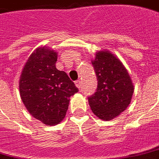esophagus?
Here are the masks:
<instances>
[{
  "mask_svg": "<svg viewBox=\"0 0 159 159\" xmlns=\"http://www.w3.org/2000/svg\"><path fill=\"white\" fill-rule=\"evenodd\" d=\"M75 85H76V87H77V88L80 89L81 85H82V83H81V81L80 80L75 81Z\"/></svg>",
  "mask_w": 159,
  "mask_h": 159,
  "instance_id": "1",
  "label": "esophagus"
}]
</instances>
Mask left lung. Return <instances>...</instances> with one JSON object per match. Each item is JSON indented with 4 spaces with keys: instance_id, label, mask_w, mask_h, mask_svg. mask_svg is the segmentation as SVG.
Masks as SVG:
<instances>
[{
    "instance_id": "1",
    "label": "left lung",
    "mask_w": 159,
    "mask_h": 159,
    "mask_svg": "<svg viewBox=\"0 0 159 159\" xmlns=\"http://www.w3.org/2000/svg\"><path fill=\"white\" fill-rule=\"evenodd\" d=\"M91 63L97 75V89L88 97L89 105L100 119L112 120L129 105L134 84L122 62L107 50L98 51Z\"/></svg>"
}]
</instances>
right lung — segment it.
I'll return each instance as SVG.
<instances>
[{
	"label": "right lung",
	"instance_id": "add662e5",
	"mask_svg": "<svg viewBox=\"0 0 159 159\" xmlns=\"http://www.w3.org/2000/svg\"><path fill=\"white\" fill-rule=\"evenodd\" d=\"M57 52L48 46L38 47L25 62L19 93L29 113L46 125H56L64 119L70 97L79 89L65 72L56 68Z\"/></svg>",
	"mask_w": 159,
	"mask_h": 159
}]
</instances>
